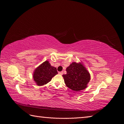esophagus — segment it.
Masks as SVG:
<instances>
[{
    "label": "esophagus",
    "mask_w": 124,
    "mask_h": 124,
    "mask_svg": "<svg viewBox=\"0 0 124 124\" xmlns=\"http://www.w3.org/2000/svg\"><path fill=\"white\" fill-rule=\"evenodd\" d=\"M58 73H59L60 75H62V74H63V72H62V71H61V72H59Z\"/></svg>",
    "instance_id": "esophagus-1"
}]
</instances>
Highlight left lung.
Masks as SVG:
<instances>
[{
    "mask_svg": "<svg viewBox=\"0 0 124 124\" xmlns=\"http://www.w3.org/2000/svg\"><path fill=\"white\" fill-rule=\"evenodd\" d=\"M67 74L62 75L66 85L73 91L85 89L91 80V75L82 62H73L66 68Z\"/></svg>",
    "mask_w": 124,
    "mask_h": 124,
    "instance_id": "obj_1",
    "label": "left lung"
}]
</instances>
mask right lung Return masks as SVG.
<instances>
[{
    "instance_id": "add662e5",
    "label": "right lung",
    "mask_w": 124,
    "mask_h": 124,
    "mask_svg": "<svg viewBox=\"0 0 124 124\" xmlns=\"http://www.w3.org/2000/svg\"><path fill=\"white\" fill-rule=\"evenodd\" d=\"M57 73L56 68L52 66L49 62L46 61L35 69L32 77L37 85L42 86L50 82Z\"/></svg>"
}]
</instances>
